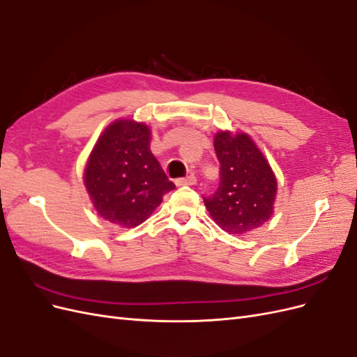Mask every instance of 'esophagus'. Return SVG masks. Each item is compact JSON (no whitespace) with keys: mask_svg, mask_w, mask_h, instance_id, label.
Returning <instances> with one entry per match:
<instances>
[{"mask_svg":"<svg viewBox=\"0 0 357 357\" xmlns=\"http://www.w3.org/2000/svg\"><path fill=\"white\" fill-rule=\"evenodd\" d=\"M197 183V177L195 176H188V177H183V178H177L176 180V185L177 186H192Z\"/></svg>","mask_w":357,"mask_h":357,"instance_id":"esophagus-1","label":"esophagus"}]
</instances>
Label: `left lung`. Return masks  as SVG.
<instances>
[{
	"instance_id": "obj_1",
	"label": "left lung",
	"mask_w": 357,
	"mask_h": 357,
	"mask_svg": "<svg viewBox=\"0 0 357 357\" xmlns=\"http://www.w3.org/2000/svg\"><path fill=\"white\" fill-rule=\"evenodd\" d=\"M220 162V183L204 197L211 218L225 232L247 234L273 214L277 181L264 155L245 134L219 132L214 137Z\"/></svg>"
}]
</instances>
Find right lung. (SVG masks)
I'll return each mask as SVG.
<instances>
[{
	"mask_svg": "<svg viewBox=\"0 0 357 357\" xmlns=\"http://www.w3.org/2000/svg\"><path fill=\"white\" fill-rule=\"evenodd\" d=\"M144 123L117 121L93 147L84 171V185L102 219L123 228L143 223L174 189L150 152Z\"/></svg>",
	"mask_w": 357,
	"mask_h": 357,
	"instance_id": "right-lung-1",
	"label": "right lung"
}]
</instances>
